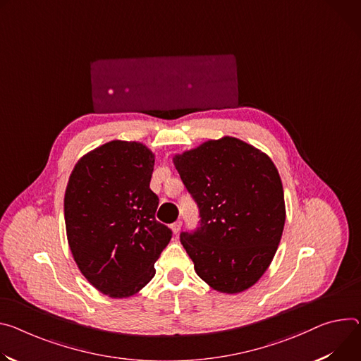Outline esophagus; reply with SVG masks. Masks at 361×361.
Listing matches in <instances>:
<instances>
[{
  "mask_svg": "<svg viewBox=\"0 0 361 361\" xmlns=\"http://www.w3.org/2000/svg\"><path fill=\"white\" fill-rule=\"evenodd\" d=\"M181 226H183V223H181L180 220L171 224V231H173V233H174V235H177V233L181 231Z\"/></svg>",
  "mask_w": 361,
  "mask_h": 361,
  "instance_id": "esophagus-1",
  "label": "esophagus"
}]
</instances>
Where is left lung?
I'll return each mask as SVG.
<instances>
[{"instance_id":"1","label":"left lung","mask_w":361,"mask_h":361,"mask_svg":"<svg viewBox=\"0 0 361 361\" xmlns=\"http://www.w3.org/2000/svg\"><path fill=\"white\" fill-rule=\"evenodd\" d=\"M200 209V226L180 240L214 290L239 293L269 268L282 238L285 199L268 154L235 138L209 140L173 157Z\"/></svg>"}]
</instances>
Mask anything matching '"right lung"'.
<instances>
[{
    "label": "right lung",
    "mask_w": 361,
    "mask_h": 361,
    "mask_svg": "<svg viewBox=\"0 0 361 361\" xmlns=\"http://www.w3.org/2000/svg\"><path fill=\"white\" fill-rule=\"evenodd\" d=\"M154 162L142 142L109 141L76 162L64 192L73 259L89 283L111 298L138 293L171 239L170 228L155 220Z\"/></svg>",
    "instance_id": "right-lung-1"
}]
</instances>
